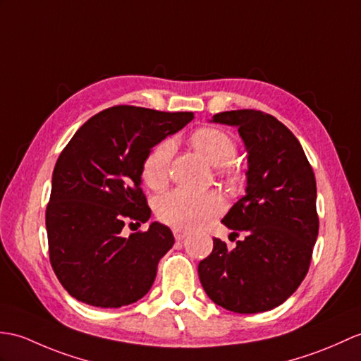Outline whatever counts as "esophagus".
<instances>
[{
    "mask_svg": "<svg viewBox=\"0 0 361 361\" xmlns=\"http://www.w3.org/2000/svg\"><path fill=\"white\" fill-rule=\"evenodd\" d=\"M173 237L177 241H181L188 237V231H183V229H173Z\"/></svg>",
    "mask_w": 361,
    "mask_h": 361,
    "instance_id": "1",
    "label": "esophagus"
}]
</instances>
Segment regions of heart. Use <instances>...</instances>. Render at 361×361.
I'll return each instance as SVG.
<instances>
[{"label": "heart", "mask_w": 361, "mask_h": 361, "mask_svg": "<svg viewBox=\"0 0 361 361\" xmlns=\"http://www.w3.org/2000/svg\"><path fill=\"white\" fill-rule=\"evenodd\" d=\"M190 141L192 146L212 166H226L235 157L233 140L220 129H198L190 137ZM173 152V140H163L150 150L142 164V180L149 188L158 189L164 186ZM155 209L158 219L166 224L180 229H197L223 212L224 200L216 192L175 189L158 198Z\"/></svg>", "instance_id": "1"}]
</instances>
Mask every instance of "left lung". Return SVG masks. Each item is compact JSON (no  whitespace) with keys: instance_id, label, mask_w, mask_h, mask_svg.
Segmentation results:
<instances>
[{"instance_id":"1","label":"left lung","mask_w":361,"mask_h":361,"mask_svg":"<svg viewBox=\"0 0 361 361\" xmlns=\"http://www.w3.org/2000/svg\"><path fill=\"white\" fill-rule=\"evenodd\" d=\"M211 123L232 126L247 154L246 189L221 223L245 238L214 249L198 264L201 286L214 303L238 314L266 312L284 303L311 264L318 235L317 184L298 140L262 111H231Z\"/></svg>"}]
</instances>
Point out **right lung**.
I'll use <instances>...</instances> for the list:
<instances>
[{"instance_id": "1", "label": "right lung", "mask_w": 361, "mask_h": 361, "mask_svg": "<svg viewBox=\"0 0 361 361\" xmlns=\"http://www.w3.org/2000/svg\"><path fill=\"white\" fill-rule=\"evenodd\" d=\"M192 120V112L115 106L82 124L58 157L46 211L49 255L73 298L121 307L152 288L172 231L158 221L130 237L121 231L128 219H150L141 190L146 157Z\"/></svg>"}]
</instances>
